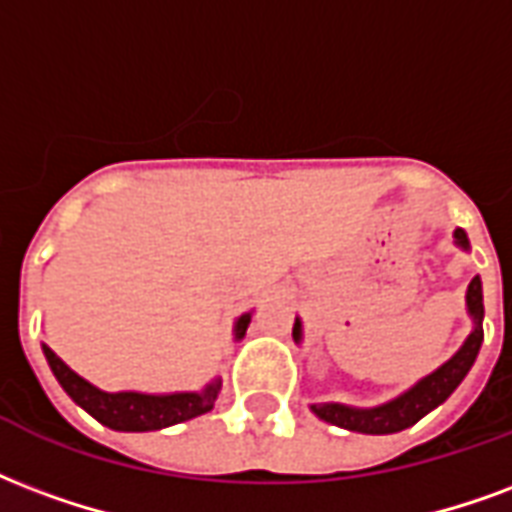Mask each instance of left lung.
I'll return each mask as SVG.
<instances>
[{"label":"left lung","instance_id":"obj_1","mask_svg":"<svg viewBox=\"0 0 512 512\" xmlns=\"http://www.w3.org/2000/svg\"><path fill=\"white\" fill-rule=\"evenodd\" d=\"M456 241L461 246H467L464 230H456ZM467 306L469 314H472L475 323H478L475 325V331L469 333V339L464 342V347H461L445 366H439L437 372L429 374L426 380H420L412 391H407L396 401L382 404V407H374V410H352V407H342V404H314V415L328 420L333 426L361 431V434H393V431L415 426L426 412L439 407L442 401L448 399L450 393L456 391L458 382L467 377V372L472 369V363L478 358L480 342H483V328H480V320H483V287H480L478 276L469 282ZM293 336L295 342L301 339V323H298V320H295L293 325Z\"/></svg>","mask_w":512,"mask_h":512}]
</instances>
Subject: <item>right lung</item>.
<instances>
[{
	"label": "right lung",
	"mask_w": 512,
	"mask_h": 512,
	"mask_svg": "<svg viewBox=\"0 0 512 512\" xmlns=\"http://www.w3.org/2000/svg\"><path fill=\"white\" fill-rule=\"evenodd\" d=\"M249 325V314L238 317L236 336L241 339ZM45 358L56 380L62 385L67 396L81 404L83 410L92 418H97L102 426L116 431H157L168 429L173 423L181 420L198 418L203 412L214 410V399H217L219 380L211 382L203 393H173V396H146V393H105L94 388L89 382L70 372L51 347L43 344Z\"/></svg>",
	"instance_id": "add662e5"
}]
</instances>
